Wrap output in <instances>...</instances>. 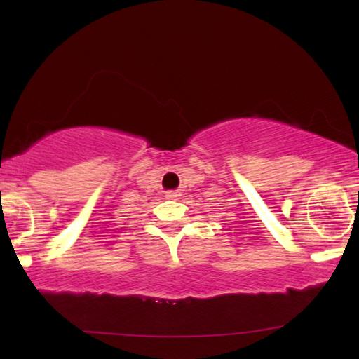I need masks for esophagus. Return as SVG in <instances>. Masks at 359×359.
<instances>
[{"label": "esophagus", "mask_w": 359, "mask_h": 359, "mask_svg": "<svg viewBox=\"0 0 359 359\" xmlns=\"http://www.w3.org/2000/svg\"><path fill=\"white\" fill-rule=\"evenodd\" d=\"M180 193H178V191H168V193H166V198H168V199H178L180 198Z\"/></svg>", "instance_id": "34e87169"}]
</instances>
